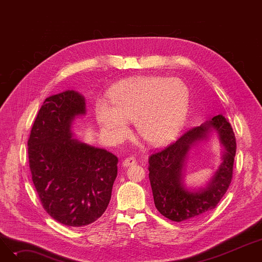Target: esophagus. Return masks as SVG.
<instances>
[{"label":"esophagus","mask_w":262,"mask_h":262,"mask_svg":"<svg viewBox=\"0 0 262 262\" xmlns=\"http://www.w3.org/2000/svg\"><path fill=\"white\" fill-rule=\"evenodd\" d=\"M136 159L134 158V157H128V158H126V159H124L123 160V162H122V164H123V167H125V168H128V167H130V166H134V164H136Z\"/></svg>","instance_id":"1"}]
</instances>
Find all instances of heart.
Returning <instances> with one entry per match:
<instances>
[{
    "label": "heart",
    "mask_w": 262,
    "mask_h": 262,
    "mask_svg": "<svg viewBox=\"0 0 262 262\" xmlns=\"http://www.w3.org/2000/svg\"><path fill=\"white\" fill-rule=\"evenodd\" d=\"M112 103H96V119L104 135L121 141L129 132L128 120L149 144L161 145L177 135L186 120L189 90L176 77L139 76L123 80L110 91Z\"/></svg>",
    "instance_id": "b5f03b06"
}]
</instances>
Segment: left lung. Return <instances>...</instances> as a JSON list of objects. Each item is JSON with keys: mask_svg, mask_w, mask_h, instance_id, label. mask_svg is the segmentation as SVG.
<instances>
[{"mask_svg": "<svg viewBox=\"0 0 262 262\" xmlns=\"http://www.w3.org/2000/svg\"><path fill=\"white\" fill-rule=\"evenodd\" d=\"M215 135L223 144V162L204 186L187 187L185 161L192 145L208 142ZM236 138L223 115L184 134L176 142L148 158V177L157 210L174 222L193 221L221 201L231 183Z\"/></svg>", "mask_w": 262, "mask_h": 262, "instance_id": "left-lung-1", "label": "left lung"}]
</instances>
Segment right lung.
Wrapping results in <instances>:
<instances>
[{
  "mask_svg": "<svg viewBox=\"0 0 262 262\" xmlns=\"http://www.w3.org/2000/svg\"><path fill=\"white\" fill-rule=\"evenodd\" d=\"M86 115L79 92L49 96L31 130L29 161L32 180L46 211L57 222L81 227L106 210L118 174V158L104 148L74 138L76 118Z\"/></svg>",
  "mask_w": 262,
  "mask_h": 262,
  "instance_id": "1",
  "label": "right lung"
}]
</instances>
